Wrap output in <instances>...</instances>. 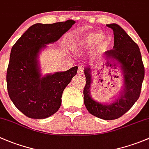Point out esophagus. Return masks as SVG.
Listing matches in <instances>:
<instances>
[{
	"instance_id": "esophagus-1",
	"label": "esophagus",
	"mask_w": 149,
	"mask_h": 149,
	"mask_svg": "<svg viewBox=\"0 0 149 149\" xmlns=\"http://www.w3.org/2000/svg\"><path fill=\"white\" fill-rule=\"evenodd\" d=\"M83 68L81 67H79V68H78V70H77V74L79 75V76H82L83 75Z\"/></svg>"
}]
</instances>
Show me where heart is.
I'll use <instances>...</instances> for the list:
<instances>
[{
    "label": "heart",
    "instance_id": "b5f03b06",
    "mask_svg": "<svg viewBox=\"0 0 149 149\" xmlns=\"http://www.w3.org/2000/svg\"><path fill=\"white\" fill-rule=\"evenodd\" d=\"M96 46L98 53L102 52L108 45V39L100 32H81L75 36L73 39L72 48L83 49L93 46Z\"/></svg>",
    "mask_w": 149,
    "mask_h": 149
}]
</instances>
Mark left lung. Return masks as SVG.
<instances>
[{
  "instance_id": "8db88e82",
  "label": "left lung",
  "mask_w": 149,
  "mask_h": 149,
  "mask_svg": "<svg viewBox=\"0 0 149 149\" xmlns=\"http://www.w3.org/2000/svg\"><path fill=\"white\" fill-rule=\"evenodd\" d=\"M114 33L113 49L104 54L106 67L120 69L123 77V85L118 95L111 102L102 103L91 96V67L84 70L86 85L84 88V103L90 114L103 120H114L121 117L132 108L141 94L144 78V67L141 54L137 44L119 25L107 24Z\"/></svg>"
}]
</instances>
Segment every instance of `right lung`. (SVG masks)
<instances>
[{"label":"right lung","instance_id":"obj_1","mask_svg":"<svg viewBox=\"0 0 149 149\" xmlns=\"http://www.w3.org/2000/svg\"><path fill=\"white\" fill-rule=\"evenodd\" d=\"M75 24L73 20L52 24L32 25L11 49L6 82L10 100L30 118L44 119L54 114L62 103L66 87L77 72V67L65 72L42 76L39 56L47 44L60 39Z\"/></svg>","mask_w":149,"mask_h":149}]
</instances>
